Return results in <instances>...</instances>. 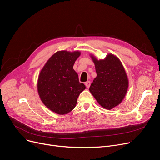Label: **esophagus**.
<instances>
[{
	"label": "esophagus",
	"instance_id": "1",
	"mask_svg": "<svg viewBox=\"0 0 160 160\" xmlns=\"http://www.w3.org/2000/svg\"><path fill=\"white\" fill-rule=\"evenodd\" d=\"M85 85H86V86L88 88H89L90 87V85H91V82H90V81H87L86 82H85Z\"/></svg>",
	"mask_w": 160,
	"mask_h": 160
}]
</instances>
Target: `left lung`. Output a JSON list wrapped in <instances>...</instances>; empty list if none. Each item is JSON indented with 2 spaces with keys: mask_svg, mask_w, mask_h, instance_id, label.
<instances>
[{
  "mask_svg": "<svg viewBox=\"0 0 160 160\" xmlns=\"http://www.w3.org/2000/svg\"><path fill=\"white\" fill-rule=\"evenodd\" d=\"M90 57L95 64L96 78L89 88V92L99 105L110 110L122 102L126 96L129 80L122 62L116 55L108 53L104 59Z\"/></svg>",
  "mask_w": 160,
  "mask_h": 160,
  "instance_id": "8db88e82",
  "label": "left lung"
}]
</instances>
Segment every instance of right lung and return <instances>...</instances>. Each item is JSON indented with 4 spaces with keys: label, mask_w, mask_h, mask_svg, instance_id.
<instances>
[{
    "label": "right lung",
    "mask_w": 160,
    "mask_h": 160,
    "mask_svg": "<svg viewBox=\"0 0 160 160\" xmlns=\"http://www.w3.org/2000/svg\"><path fill=\"white\" fill-rule=\"evenodd\" d=\"M79 51L55 52L42 68L37 82V89L44 105L52 112L63 115L76 107L80 93L86 89L73 69Z\"/></svg>",
    "instance_id": "obj_1"
}]
</instances>
